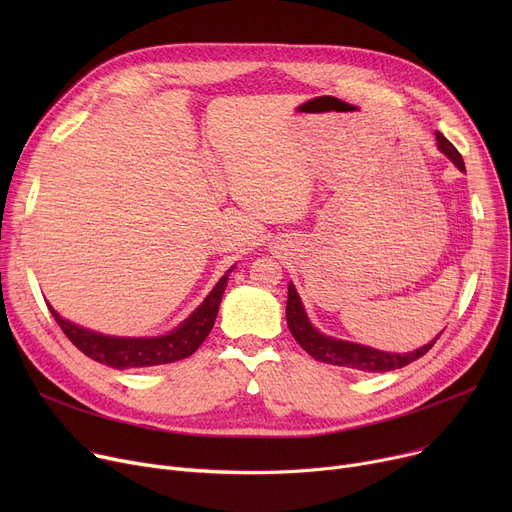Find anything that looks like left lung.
Here are the masks:
<instances>
[{"mask_svg": "<svg viewBox=\"0 0 512 512\" xmlns=\"http://www.w3.org/2000/svg\"><path fill=\"white\" fill-rule=\"evenodd\" d=\"M436 141H438V149L452 161V164L461 172H465V161H463L461 153L452 147V143L444 137V134L436 132ZM286 324H288V330L294 336V340H297L315 361L346 367V369H355V371H373V373L400 369V367L417 361L436 344V340L442 334L440 332L436 338H432L427 344H423L409 353H388V351H380V348H373L367 344L328 336L324 332H319L311 324V319L305 311V305L292 282H288Z\"/></svg>", "mask_w": 512, "mask_h": 512, "instance_id": "left-lung-1", "label": "left lung"}]
</instances>
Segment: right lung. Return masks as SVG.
Returning <instances> with one entry per match:
<instances>
[{
    "instance_id": "obj_1",
    "label": "right lung",
    "mask_w": 512,
    "mask_h": 512,
    "mask_svg": "<svg viewBox=\"0 0 512 512\" xmlns=\"http://www.w3.org/2000/svg\"><path fill=\"white\" fill-rule=\"evenodd\" d=\"M236 265L218 280L211 288V292L203 299V303L188 315L184 321L159 336H114L95 332L91 328L78 326L74 321L62 317L49 303L51 315L56 317L62 332L70 338V342L85 353L93 361L114 367V369H130V367H155V365H168L180 359L191 357L203 340L209 336L218 309L224 297V290L228 286V276Z\"/></svg>"
}]
</instances>
